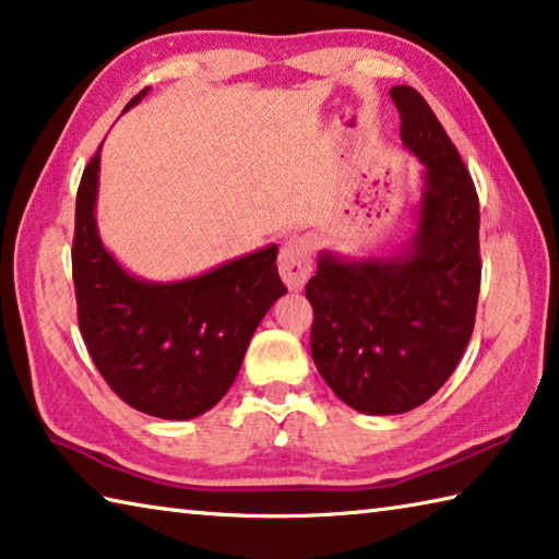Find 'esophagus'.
Instances as JSON below:
<instances>
[{
  "label": "esophagus",
  "mask_w": 559,
  "mask_h": 559,
  "mask_svg": "<svg viewBox=\"0 0 559 559\" xmlns=\"http://www.w3.org/2000/svg\"><path fill=\"white\" fill-rule=\"evenodd\" d=\"M278 271L290 290L306 288L312 276V247L306 237H293L278 253Z\"/></svg>",
  "instance_id": "34e87169"
}]
</instances>
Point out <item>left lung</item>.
Masks as SVG:
<instances>
[{"instance_id": "left-lung-1", "label": "left lung", "mask_w": 559, "mask_h": 559, "mask_svg": "<svg viewBox=\"0 0 559 559\" xmlns=\"http://www.w3.org/2000/svg\"><path fill=\"white\" fill-rule=\"evenodd\" d=\"M401 139L425 164L418 231L403 257L322 251L308 281L310 349L322 379L354 411L423 405L469 344L481 286L479 198L460 151L418 90H391Z\"/></svg>"}]
</instances>
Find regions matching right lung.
<instances>
[{
	"label": "right lung",
	"instance_id": "right-lung-1",
	"mask_svg": "<svg viewBox=\"0 0 559 559\" xmlns=\"http://www.w3.org/2000/svg\"><path fill=\"white\" fill-rule=\"evenodd\" d=\"M97 174L99 151L83 170L75 202L80 334L109 389L131 408L164 420L198 418L235 383L253 330L288 290L276 269L278 247L188 281L129 276L97 235Z\"/></svg>",
	"mask_w": 559,
	"mask_h": 559
}]
</instances>
